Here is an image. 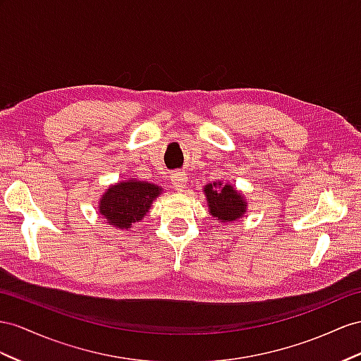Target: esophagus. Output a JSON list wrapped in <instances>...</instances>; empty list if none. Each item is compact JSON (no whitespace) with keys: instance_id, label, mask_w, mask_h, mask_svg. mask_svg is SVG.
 Listing matches in <instances>:
<instances>
[{"instance_id":"esophagus-1","label":"esophagus","mask_w":361,"mask_h":361,"mask_svg":"<svg viewBox=\"0 0 361 361\" xmlns=\"http://www.w3.org/2000/svg\"><path fill=\"white\" fill-rule=\"evenodd\" d=\"M172 184L177 190H184L188 186V173L184 172H173L172 173Z\"/></svg>"}]
</instances>
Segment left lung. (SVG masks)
I'll return each mask as SVG.
<instances>
[{
	"label": "left lung",
	"mask_w": 361,
	"mask_h": 361,
	"mask_svg": "<svg viewBox=\"0 0 361 361\" xmlns=\"http://www.w3.org/2000/svg\"><path fill=\"white\" fill-rule=\"evenodd\" d=\"M206 198L209 202L210 214L221 223H230V221L241 218L245 212L247 202L241 193H238L233 186L223 183L207 184L204 188Z\"/></svg>",
	"instance_id": "1"
}]
</instances>
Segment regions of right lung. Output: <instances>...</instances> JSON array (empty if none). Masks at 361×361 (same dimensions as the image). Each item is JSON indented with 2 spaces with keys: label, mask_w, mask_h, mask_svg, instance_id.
Wrapping results in <instances>:
<instances>
[{
  "label": "right lung",
  "mask_w": 361,
  "mask_h": 361,
  "mask_svg": "<svg viewBox=\"0 0 361 361\" xmlns=\"http://www.w3.org/2000/svg\"><path fill=\"white\" fill-rule=\"evenodd\" d=\"M161 188L152 183L128 180L111 186L100 200V214L111 226L131 228L149 210L152 200L160 195Z\"/></svg>",
  "instance_id": "1"
}]
</instances>
